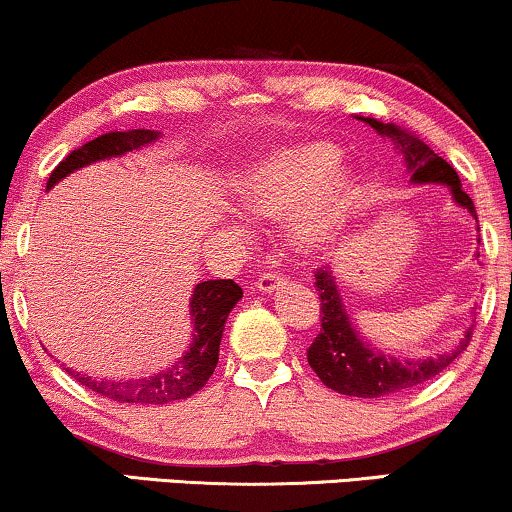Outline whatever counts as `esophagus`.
Returning a JSON list of instances; mask_svg holds the SVG:
<instances>
[{
    "label": "esophagus",
    "instance_id": "esophagus-1",
    "mask_svg": "<svg viewBox=\"0 0 512 512\" xmlns=\"http://www.w3.org/2000/svg\"><path fill=\"white\" fill-rule=\"evenodd\" d=\"M283 283H286V278L276 274V271H271V274H264L260 281H257V290H260V293H274V290H278V286H283Z\"/></svg>",
    "mask_w": 512,
    "mask_h": 512
}]
</instances>
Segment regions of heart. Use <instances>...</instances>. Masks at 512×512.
Wrapping results in <instances>:
<instances>
[{
    "mask_svg": "<svg viewBox=\"0 0 512 512\" xmlns=\"http://www.w3.org/2000/svg\"><path fill=\"white\" fill-rule=\"evenodd\" d=\"M357 200V181L338 163L326 141L276 148L252 165L243 181V205L250 215L283 219L292 215L288 238L295 250L314 255L333 243Z\"/></svg>",
    "mask_w": 512,
    "mask_h": 512,
    "instance_id": "1",
    "label": "heart"
}]
</instances>
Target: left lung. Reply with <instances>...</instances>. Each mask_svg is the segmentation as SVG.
Returning a JSON list of instances; mask_svg holds the SVG:
<instances>
[{
    "label": "left lung",
    "instance_id": "1",
    "mask_svg": "<svg viewBox=\"0 0 512 512\" xmlns=\"http://www.w3.org/2000/svg\"><path fill=\"white\" fill-rule=\"evenodd\" d=\"M359 120L371 125L385 139L394 141V146L404 155L406 170L411 172L413 184H446L451 189L456 205H461V208L468 210L477 219L475 205H472L468 193L463 191L456 170L444 158H439L425 141H420L416 134L394 125V122H380L373 118ZM314 276V288L319 290L323 316L321 331L307 349V361L323 385L340 394H347V397L375 399L411 390V387L432 380L435 375L442 373L468 347L472 338V328H468L456 349L439 354L435 359L399 361L397 357H385L383 352L368 347L361 340L352 319H349L345 304H342L340 290L335 286L331 271L316 269Z\"/></svg>",
    "mask_w": 512,
    "mask_h": 512
}]
</instances>
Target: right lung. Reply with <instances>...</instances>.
<instances>
[{
  "instance_id": "right-lung-1",
  "label": "right lung",
  "mask_w": 512,
  "mask_h": 512,
  "mask_svg": "<svg viewBox=\"0 0 512 512\" xmlns=\"http://www.w3.org/2000/svg\"><path fill=\"white\" fill-rule=\"evenodd\" d=\"M160 137L155 129H127V132H108L101 134L87 144L75 148L66 155V160L56 165V170L49 174L47 189L58 184L70 172L80 170L96 163V160L118 158L129 151H137L141 146L153 144ZM243 297V290L231 278H217V281H203L193 288L191 297V323L193 338L191 347L186 349L184 357L167 366L165 371L148 375V378L132 380H106L92 378L68 371L77 383L87 387L101 397H108L120 404H139V406H160L172 404V401L189 399L191 394L203 390L210 375L215 373L219 361V342H222L224 323L236 302Z\"/></svg>"
}]
</instances>
